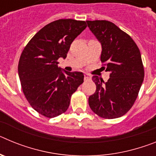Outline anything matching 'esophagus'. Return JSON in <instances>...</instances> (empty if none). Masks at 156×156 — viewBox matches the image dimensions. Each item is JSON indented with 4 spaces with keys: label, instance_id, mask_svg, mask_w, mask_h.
Wrapping results in <instances>:
<instances>
[{
    "label": "esophagus",
    "instance_id": "34e87169",
    "mask_svg": "<svg viewBox=\"0 0 156 156\" xmlns=\"http://www.w3.org/2000/svg\"><path fill=\"white\" fill-rule=\"evenodd\" d=\"M91 79V76L90 74L88 73H85L84 74V80H90Z\"/></svg>",
    "mask_w": 156,
    "mask_h": 156
}]
</instances>
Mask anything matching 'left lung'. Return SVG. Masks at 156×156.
I'll list each match as a JSON object with an SVG mask.
<instances>
[{"mask_svg": "<svg viewBox=\"0 0 156 156\" xmlns=\"http://www.w3.org/2000/svg\"><path fill=\"white\" fill-rule=\"evenodd\" d=\"M87 23L101 45V61L106 63V71L110 72L107 82L93 76L96 90L88 103L99 116L115 119L130 109L144 80L140 51L131 37L114 23L106 20Z\"/></svg>", "mask_w": 156, "mask_h": 156, "instance_id": "left-lung-1", "label": "left lung"}]
</instances>
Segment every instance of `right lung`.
Instances as JSON below:
<instances>
[{
    "label": "right lung",
    "instance_id": "add662e5",
    "mask_svg": "<svg viewBox=\"0 0 156 156\" xmlns=\"http://www.w3.org/2000/svg\"><path fill=\"white\" fill-rule=\"evenodd\" d=\"M84 21L59 19L37 32L24 48L18 72L30 105L40 114L54 118L68 109L72 94L83 82V73L67 72L58 59L67 56L70 45L86 29Z\"/></svg>",
    "mask_w": 156,
    "mask_h": 156
}]
</instances>
